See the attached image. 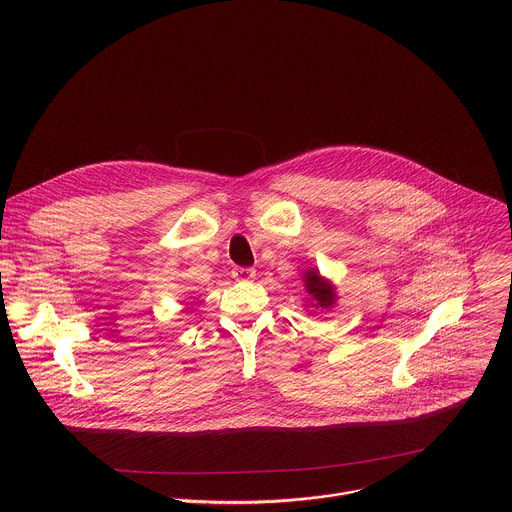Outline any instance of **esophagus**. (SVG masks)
Instances as JSON below:
<instances>
[{
	"mask_svg": "<svg viewBox=\"0 0 512 512\" xmlns=\"http://www.w3.org/2000/svg\"><path fill=\"white\" fill-rule=\"evenodd\" d=\"M233 277L239 281H251L255 277V269L251 267H235L233 269Z\"/></svg>",
	"mask_w": 512,
	"mask_h": 512,
	"instance_id": "esophagus-1",
	"label": "esophagus"
}]
</instances>
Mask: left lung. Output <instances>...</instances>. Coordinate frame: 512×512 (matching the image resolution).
<instances>
[{
	"label": "left lung",
	"instance_id": "8db88e82",
	"mask_svg": "<svg viewBox=\"0 0 512 512\" xmlns=\"http://www.w3.org/2000/svg\"><path fill=\"white\" fill-rule=\"evenodd\" d=\"M304 287L306 294L310 296V304L316 308H332L336 302V294H334V285L330 281H326L316 269H308L304 273Z\"/></svg>",
	"mask_w": 512,
	"mask_h": 512
}]
</instances>
